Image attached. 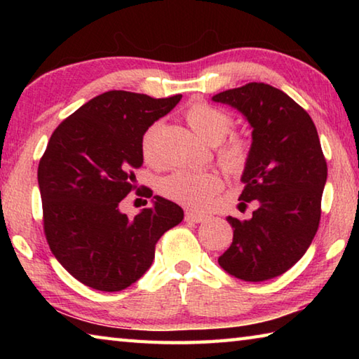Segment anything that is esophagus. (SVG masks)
<instances>
[{
	"instance_id": "esophagus-1",
	"label": "esophagus",
	"mask_w": 359,
	"mask_h": 359,
	"mask_svg": "<svg viewBox=\"0 0 359 359\" xmlns=\"http://www.w3.org/2000/svg\"><path fill=\"white\" fill-rule=\"evenodd\" d=\"M185 220L187 222H194V223H203V222L208 220V215L201 214V212L188 210V212H185Z\"/></svg>"
}]
</instances>
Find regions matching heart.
Instances as JSON below:
<instances>
[{
    "mask_svg": "<svg viewBox=\"0 0 359 359\" xmlns=\"http://www.w3.org/2000/svg\"><path fill=\"white\" fill-rule=\"evenodd\" d=\"M185 118L191 130L209 144H217L226 137L233 126V118L222 109L208 102H194L187 109ZM160 123L150 125L141 137V154L145 163L158 165L156 136ZM248 156V144L245 139L233 136L218 144V160L229 171L238 172L244 168ZM223 180L215 171H193L177 169L160 180V191L172 201L188 208H204L215 193L222 190Z\"/></svg>",
    "mask_w": 359,
    "mask_h": 359,
    "instance_id": "b5f03b06",
    "label": "heart"
}]
</instances>
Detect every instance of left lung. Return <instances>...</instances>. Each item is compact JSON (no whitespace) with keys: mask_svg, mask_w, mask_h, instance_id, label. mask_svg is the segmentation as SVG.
I'll use <instances>...</instances> for the list:
<instances>
[{"mask_svg":"<svg viewBox=\"0 0 359 359\" xmlns=\"http://www.w3.org/2000/svg\"><path fill=\"white\" fill-rule=\"evenodd\" d=\"M212 101L238 109L250 123L239 199L259 204L250 220L226 218L233 244L218 264L241 280H269L294 266L317 234L327 177L318 133L311 115L267 83L226 90Z\"/></svg>","mask_w":359,"mask_h":359,"instance_id":"1","label":"left lung"}]
</instances>
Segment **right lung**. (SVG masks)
<instances>
[{
  "label": "right lung",
  "instance_id": "add662e5",
  "mask_svg": "<svg viewBox=\"0 0 359 359\" xmlns=\"http://www.w3.org/2000/svg\"><path fill=\"white\" fill-rule=\"evenodd\" d=\"M180 98L106 92L63 120L47 144L38 168L46 239L90 288H128L151 266L158 239L184 220L180 205L161 196L135 218L120 210L144 163L142 135Z\"/></svg>",
  "mask_w": 359,
  "mask_h": 359
}]
</instances>
